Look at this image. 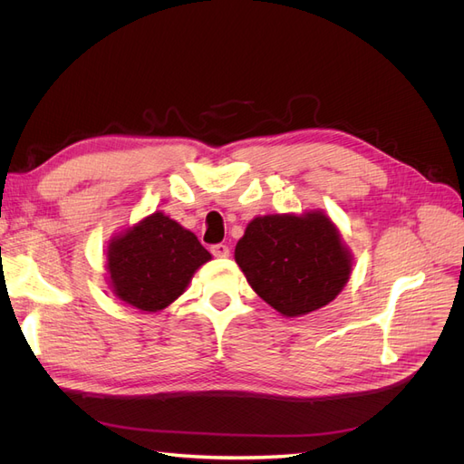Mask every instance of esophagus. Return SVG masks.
<instances>
[{
  "mask_svg": "<svg viewBox=\"0 0 464 464\" xmlns=\"http://www.w3.org/2000/svg\"><path fill=\"white\" fill-rule=\"evenodd\" d=\"M210 254H213L215 257H228L230 247L227 244H215L213 247H210Z\"/></svg>",
  "mask_w": 464,
  "mask_h": 464,
  "instance_id": "1",
  "label": "esophagus"
}]
</instances>
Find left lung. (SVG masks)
Instances as JSON below:
<instances>
[{
    "mask_svg": "<svg viewBox=\"0 0 464 464\" xmlns=\"http://www.w3.org/2000/svg\"><path fill=\"white\" fill-rule=\"evenodd\" d=\"M234 257L249 286L286 317L305 315L333 302L353 271L339 230L319 210L254 218Z\"/></svg>",
    "mask_w": 464,
    "mask_h": 464,
    "instance_id": "8db88e82",
    "label": "left lung"
}]
</instances>
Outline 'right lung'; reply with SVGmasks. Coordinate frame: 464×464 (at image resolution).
I'll use <instances>...</instances> for the list:
<instances>
[{
  "instance_id": "1",
  "label": "right lung",
  "mask_w": 464,
  "mask_h": 464,
  "mask_svg": "<svg viewBox=\"0 0 464 464\" xmlns=\"http://www.w3.org/2000/svg\"><path fill=\"white\" fill-rule=\"evenodd\" d=\"M210 259L198 236L164 213H152L106 251L110 286L141 312H159L184 294L193 273Z\"/></svg>"
}]
</instances>
